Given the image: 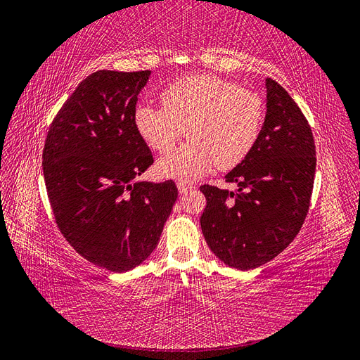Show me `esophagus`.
Masks as SVG:
<instances>
[{
    "mask_svg": "<svg viewBox=\"0 0 360 360\" xmlns=\"http://www.w3.org/2000/svg\"><path fill=\"white\" fill-rule=\"evenodd\" d=\"M177 188H179V192H180V193H186L188 191L193 189L192 184H189V183H186V181H177Z\"/></svg>",
    "mask_w": 360,
    "mask_h": 360,
    "instance_id": "esophagus-1",
    "label": "esophagus"
}]
</instances>
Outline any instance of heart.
Instances as JSON below:
<instances>
[{"label": "heart", "instance_id": "obj_1", "mask_svg": "<svg viewBox=\"0 0 360 360\" xmlns=\"http://www.w3.org/2000/svg\"><path fill=\"white\" fill-rule=\"evenodd\" d=\"M162 108L139 105L134 124L144 143L168 153L184 136L189 143L158 162L162 177L197 180L217 168L240 163L257 143L264 102L257 91L207 75L174 82L160 93Z\"/></svg>", "mask_w": 360, "mask_h": 360}]
</instances>
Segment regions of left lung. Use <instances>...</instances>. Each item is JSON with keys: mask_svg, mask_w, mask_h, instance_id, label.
<instances>
[{"mask_svg": "<svg viewBox=\"0 0 360 360\" xmlns=\"http://www.w3.org/2000/svg\"><path fill=\"white\" fill-rule=\"evenodd\" d=\"M267 111L257 143L225 176L230 192L202 184L207 205L201 230L226 266L250 270L279 255L309 210L315 176L311 126L285 89L266 79Z\"/></svg>", "mask_w": 360, "mask_h": 360, "instance_id": "left-lung-1", "label": "left lung"}]
</instances>
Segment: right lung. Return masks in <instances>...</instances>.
<instances>
[{"mask_svg":"<svg viewBox=\"0 0 360 360\" xmlns=\"http://www.w3.org/2000/svg\"><path fill=\"white\" fill-rule=\"evenodd\" d=\"M150 73L86 76L43 147V177L61 234L81 257L117 274L153 252L179 195L172 180L134 181L153 163L134 124Z\"/></svg>","mask_w":360,"mask_h":360,"instance_id":"1","label":"right lung"}]
</instances>
